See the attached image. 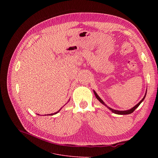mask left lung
<instances>
[{
  "instance_id": "1",
  "label": "left lung",
  "mask_w": 158,
  "mask_h": 158,
  "mask_svg": "<svg viewBox=\"0 0 158 158\" xmlns=\"http://www.w3.org/2000/svg\"><path fill=\"white\" fill-rule=\"evenodd\" d=\"M94 94H95V97H96V98L98 99V100L99 101V102H100L101 103H102L103 105H104L106 107H107V108H108L110 111H111L113 113H115V114H131V113H132V112H133L137 107L140 105V104L142 103L143 101V100L145 99V97H146V94H147V90H146V92H145V96L143 97V98L142 99V100L140 101V102H139L136 105H135L133 107H132L131 109H130V110H126V111H118V110H113V109H112V108H111V107H110L109 106H107L105 103H104V102L102 100V99L100 98V97H99L98 95H97V94L95 92V90H94Z\"/></svg>"
}]
</instances>
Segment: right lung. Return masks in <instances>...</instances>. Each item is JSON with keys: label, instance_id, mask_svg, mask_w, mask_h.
I'll use <instances>...</instances> for the list:
<instances>
[{"label": "right lung", "instance_id": "add662e5", "mask_svg": "<svg viewBox=\"0 0 158 158\" xmlns=\"http://www.w3.org/2000/svg\"><path fill=\"white\" fill-rule=\"evenodd\" d=\"M61 110V108L59 110V111H57V112H56V113H51V114H47V115H54V114H57V113H59L60 112V111ZM38 114V115H40L39 114ZM46 115V114H45Z\"/></svg>", "mask_w": 158, "mask_h": 158}]
</instances>
